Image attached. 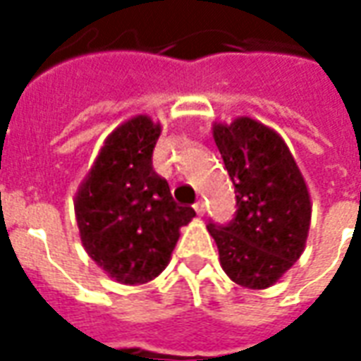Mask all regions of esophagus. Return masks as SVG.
<instances>
[{
  "mask_svg": "<svg viewBox=\"0 0 361 361\" xmlns=\"http://www.w3.org/2000/svg\"><path fill=\"white\" fill-rule=\"evenodd\" d=\"M193 209H195V212L199 214V216H203V214H204V201H203V199H199V201L193 204Z\"/></svg>",
  "mask_w": 361,
  "mask_h": 361,
  "instance_id": "esophagus-1",
  "label": "esophagus"
}]
</instances>
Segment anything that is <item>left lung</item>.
Returning <instances> with one entry per match:
<instances>
[{"label": "left lung", "mask_w": 361, "mask_h": 361, "mask_svg": "<svg viewBox=\"0 0 361 361\" xmlns=\"http://www.w3.org/2000/svg\"><path fill=\"white\" fill-rule=\"evenodd\" d=\"M214 142L234 183L228 224L209 220L220 265L240 286H272L300 259L311 220L310 193L286 142L255 119L214 126Z\"/></svg>", "instance_id": "8db88e82"}]
</instances>
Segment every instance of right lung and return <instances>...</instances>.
I'll return each instance as SVG.
<instances>
[{
	"label": "right lung",
	"mask_w": 361,
	"mask_h": 361,
	"mask_svg": "<svg viewBox=\"0 0 361 361\" xmlns=\"http://www.w3.org/2000/svg\"><path fill=\"white\" fill-rule=\"evenodd\" d=\"M160 126L137 116L106 139L75 199L85 250L121 284L149 282L170 261L180 228L195 216L152 168Z\"/></svg>",
	"instance_id": "obj_1"
}]
</instances>
